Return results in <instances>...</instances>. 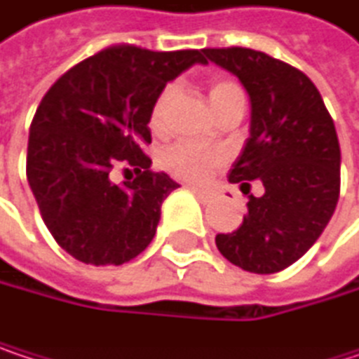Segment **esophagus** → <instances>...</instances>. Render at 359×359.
<instances>
[{
	"label": "esophagus",
	"mask_w": 359,
	"mask_h": 359,
	"mask_svg": "<svg viewBox=\"0 0 359 359\" xmlns=\"http://www.w3.org/2000/svg\"><path fill=\"white\" fill-rule=\"evenodd\" d=\"M190 190L201 198V201H209L211 196H213V192L209 190V188H201V186H190Z\"/></svg>",
	"instance_id": "obj_1"
}]
</instances>
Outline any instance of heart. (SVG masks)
<instances>
[{
  "label": "heart",
  "instance_id": "heart-1",
  "mask_svg": "<svg viewBox=\"0 0 359 359\" xmlns=\"http://www.w3.org/2000/svg\"><path fill=\"white\" fill-rule=\"evenodd\" d=\"M169 95H171V91L167 90L154 104L152 118H150V125L154 129L161 127V118H163V112H165ZM236 97H245V95H243V90L238 88V83H234L232 79L217 77V79L211 81V86H209V102H211L213 110L224 106L230 100H236ZM219 161L222 158H219L217 152L201 150V148L190 146V144H175L169 150H165V154H163V165L173 175L184 177V180H192V182L205 180Z\"/></svg>",
  "mask_w": 359,
  "mask_h": 359
}]
</instances>
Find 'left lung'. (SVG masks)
<instances>
[{"label":"left lung","instance_id":"left-lung-1","mask_svg":"<svg viewBox=\"0 0 359 359\" xmlns=\"http://www.w3.org/2000/svg\"><path fill=\"white\" fill-rule=\"evenodd\" d=\"M238 77L251 100L247 144L230 182L249 194L243 226L217 234L219 253L253 273H273L301 259L328 226L341 190V148L332 116L299 69L249 48L203 50Z\"/></svg>","mask_w":359,"mask_h":359}]
</instances>
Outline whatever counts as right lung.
<instances>
[{
	"label": "right lung",
	"instance_id": "right-lung-1",
	"mask_svg": "<svg viewBox=\"0 0 359 359\" xmlns=\"http://www.w3.org/2000/svg\"><path fill=\"white\" fill-rule=\"evenodd\" d=\"M198 50L112 46L67 71L43 95L29 131L27 180L56 243L90 266H123L154 238L163 201L180 188L150 171V116L169 81ZM118 162L135 178L109 180ZM129 171V169H127Z\"/></svg>",
	"mask_w": 359,
	"mask_h": 359
}]
</instances>
